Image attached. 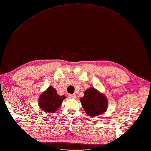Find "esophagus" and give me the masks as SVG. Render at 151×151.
Here are the masks:
<instances>
[{
    "mask_svg": "<svg viewBox=\"0 0 151 151\" xmlns=\"http://www.w3.org/2000/svg\"><path fill=\"white\" fill-rule=\"evenodd\" d=\"M68 96L69 98H72V99H76L77 97L75 94H68Z\"/></svg>",
    "mask_w": 151,
    "mask_h": 151,
    "instance_id": "34e87169",
    "label": "esophagus"
}]
</instances>
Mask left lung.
I'll list each match as a JSON object with an SVG mask.
<instances>
[{"label": "left lung", "instance_id": "1", "mask_svg": "<svg viewBox=\"0 0 151 151\" xmlns=\"http://www.w3.org/2000/svg\"><path fill=\"white\" fill-rule=\"evenodd\" d=\"M80 101L85 111L90 116L103 114L108 107L107 97L94 87L87 88Z\"/></svg>", "mask_w": 151, "mask_h": 151}]
</instances>
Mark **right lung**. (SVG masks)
Listing matches in <instances>:
<instances>
[{
    "instance_id": "obj_1",
    "label": "right lung",
    "mask_w": 151,
    "mask_h": 151,
    "mask_svg": "<svg viewBox=\"0 0 151 151\" xmlns=\"http://www.w3.org/2000/svg\"><path fill=\"white\" fill-rule=\"evenodd\" d=\"M65 96H60L57 93L56 89L50 86L40 95L38 98L39 107L46 113H55L58 109Z\"/></svg>"
}]
</instances>
